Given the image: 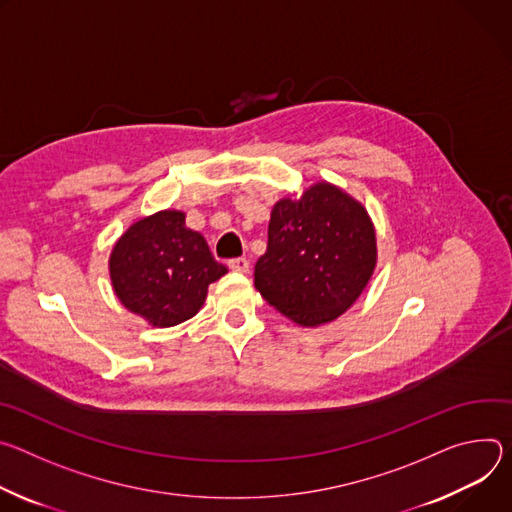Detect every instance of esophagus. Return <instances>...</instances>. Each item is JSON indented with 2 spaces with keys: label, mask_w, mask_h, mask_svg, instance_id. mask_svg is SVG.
<instances>
[{
  "label": "esophagus",
  "mask_w": 512,
  "mask_h": 512,
  "mask_svg": "<svg viewBox=\"0 0 512 512\" xmlns=\"http://www.w3.org/2000/svg\"><path fill=\"white\" fill-rule=\"evenodd\" d=\"M227 266H230L234 272H248L250 270V262L246 258H232L230 262H227Z\"/></svg>",
  "instance_id": "obj_1"
}]
</instances>
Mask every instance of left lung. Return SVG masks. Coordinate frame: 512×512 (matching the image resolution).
Returning <instances> with one entry per match:
<instances>
[{
    "instance_id": "left-lung-1",
    "label": "left lung",
    "mask_w": 512,
    "mask_h": 512,
    "mask_svg": "<svg viewBox=\"0 0 512 512\" xmlns=\"http://www.w3.org/2000/svg\"><path fill=\"white\" fill-rule=\"evenodd\" d=\"M374 266L376 232L366 207L323 181L301 199L287 197L272 207L254 285L276 311L317 327L356 303Z\"/></svg>"
}]
</instances>
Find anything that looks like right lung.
Listing matches in <instances>:
<instances>
[{
	"label": "right lung",
	"mask_w": 512,
	"mask_h": 512,
	"mask_svg": "<svg viewBox=\"0 0 512 512\" xmlns=\"http://www.w3.org/2000/svg\"><path fill=\"white\" fill-rule=\"evenodd\" d=\"M227 268L205 238L166 209L132 223L109 256L113 291L124 307L154 327L179 325L203 307L207 287Z\"/></svg>",
	"instance_id": "1"
}]
</instances>
